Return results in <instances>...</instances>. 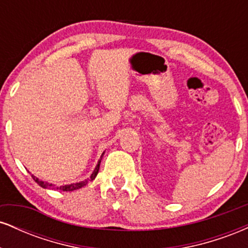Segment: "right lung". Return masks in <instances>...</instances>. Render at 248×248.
I'll return each instance as SVG.
<instances>
[{"label":"right lung","instance_id":"obj_1","mask_svg":"<svg viewBox=\"0 0 248 248\" xmlns=\"http://www.w3.org/2000/svg\"><path fill=\"white\" fill-rule=\"evenodd\" d=\"M104 154H105V152L102 153L100 160H99L98 164H96V167L94 168V170H93V172H92V175H91V177L87 178V179H85V181L78 182V183H71V184H66V186H57L56 187L52 183H49V182L42 181V179L37 178L36 176H33V175H31V176H32V178L35 179V182H36L37 184H39V186H41L42 187H45V189H57V190H62V191H73V190L80 189V187L85 186L88 183V182L93 181V179L96 177V175H98V172H99V168H100V162H101L102 156H104Z\"/></svg>","mask_w":248,"mask_h":248}]
</instances>
